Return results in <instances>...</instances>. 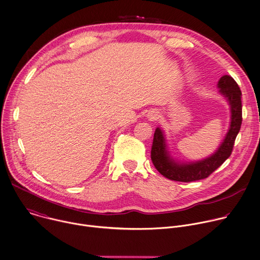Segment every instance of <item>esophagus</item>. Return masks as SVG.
Returning <instances> with one entry per match:
<instances>
[{"instance_id": "obj_1", "label": "esophagus", "mask_w": 260, "mask_h": 260, "mask_svg": "<svg viewBox=\"0 0 260 260\" xmlns=\"http://www.w3.org/2000/svg\"><path fill=\"white\" fill-rule=\"evenodd\" d=\"M156 116H157V114H153V115H151V117H152V118H155Z\"/></svg>"}]
</instances>
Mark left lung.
<instances>
[{
  "label": "left lung",
  "instance_id": "obj_1",
  "mask_svg": "<svg viewBox=\"0 0 260 260\" xmlns=\"http://www.w3.org/2000/svg\"><path fill=\"white\" fill-rule=\"evenodd\" d=\"M217 88L219 89L218 93L226 100L231 111L229 129L222 142L206 158L196 161H180L170 154L165 134L162 128L157 127L153 139L151 159L163 177L171 181L185 183L199 181L207 178L231 156L242 124V93L237 82L230 75L220 77Z\"/></svg>",
  "mask_w": 260,
  "mask_h": 260
}]
</instances>
